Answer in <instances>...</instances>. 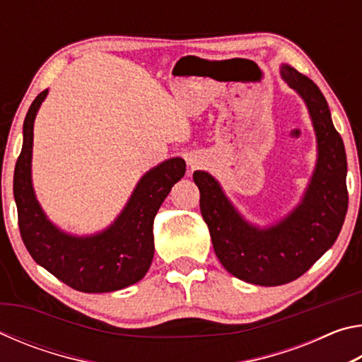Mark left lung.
I'll return each instance as SVG.
<instances>
[{"mask_svg": "<svg viewBox=\"0 0 362 362\" xmlns=\"http://www.w3.org/2000/svg\"><path fill=\"white\" fill-rule=\"evenodd\" d=\"M281 78L302 97L316 136V166L300 203L276 223H250L225 194L218 180L194 170L199 207L216 255L226 272L257 286H281L302 276L332 247L348 209L346 153L320 88L293 66Z\"/></svg>", "mask_w": 362, "mask_h": 362, "instance_id": "left-lung-1", "label": "left lung"}]
</instances>
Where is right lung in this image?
Returning a JSON list of instances; mask_svg holds the SVG:
<instances>
[{"label":"right lung","mask_w":362,"mask_h":362,"mask_svg":"<svg viewBox=\"0 0 362 362\" xmlns=\"http://www.w3.org/2000/svg\"><path fill=\"white\" fill-rule=\"evenodd\" d=\"M47 89L36 97L23 121V144L14 170V199L22 241L33 260L79 292L124 289L142 279L155 255L153 222L170 188L185 175V161L170 158L137 182L119 216L94 235H71L51 222L32 182L33 126Z\"/></svg>","instance_id":"1"}]
</instances>
